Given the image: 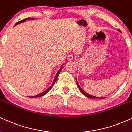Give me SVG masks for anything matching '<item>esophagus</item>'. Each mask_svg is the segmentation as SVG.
<instances>
[{
    "instance_id": "1",
    "label": "esophagus",
    "mask_w": 132,
    "mask_h": 132,
    "mask_svg": "<svg viewBox=\"0 0 132 132\" xmlns=\"http://www.w3.org/2000/svg\"><path fill=\"white\" fill-rule=\"evenodd\" d=\"M73 58H74V56H73L72 54H70V55H69L68 56V60H70V61H71V60H73Z\"/></svg>"
}]
</instances>
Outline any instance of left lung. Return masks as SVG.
<instances>
[{
	"label": "left lung",
	"instance_id": "8db88e82",
	"mask_svg": "<svg viewBox=\"0 0 132 132\" xmlns=\"http://www.w3.org/2000/svg\"><path fill=\"white\" fill-rule=\"evenodd\" d=\"M117 31H118L119 32H121V31H120L119 29H117ZM76 83H77V86H78V87H79V90H80V92H82V93H83V94L85 95V96H87V97H88V98H93V99H104V97H103V98H101V97H96V96H93V95H90V94H88V93H87V92H85V91H84V90L82 89V88H81V87H80V85H79V83H78V82H77V79H76Z\"/></svg>",
	"mask_w": 132,
	"mask_h": 132
}]
</instances>
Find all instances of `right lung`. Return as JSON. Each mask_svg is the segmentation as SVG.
Returning <instances> with one entry per match:
<instances>
[{
	"instance_id": "1",
	"label": "right lung",
	"mask_w": 132,
	"mask_h": 132,
	"mask_svg": "<svg viewBox=\"0 0 132 132\" xmlns=\"http://www.w3.org/2000/svg\"><path fill=\"white\" fill-rule=\"evenodd\" d=\"M35 20V19H34V18H26V19H24V20H23L20 21H19V22H18V23H16L15 26H16V25H18V24H21V23H24V22H25V21H26V20ZM63 65H64V64H63L61 65V67H60V69H59V70H58V72H57L56 74V76H55V78H54V79H53V82H52V85H51L48 88H47V90H45V91L42 92V93H39V94H38V95H36V96H28V97H30V98H38V97H40V96H44V95H45L46 93H48V92L49 91H50V90H51V88H52V87L53 86L54 84H55V82H56V80H57V79H58V75H59V74H60V71H61V69H62V67H63Z\"/></svg>"
}]
</instances>
